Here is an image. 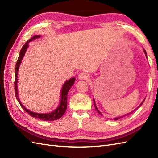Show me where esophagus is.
Instances as JSON below:
<instances>
[{
    "mask_svg": "<svg viewBox=\"0 0 158 158\" xmlns=\"http://www.w3.org/2000/svg\"><path fill=\"white\" fill-rule=\"evenodd\" d=\"M89 75L88 73H85V72H82V73H80L79 75L78 78H79V79L86 80V79H88L89 78Z\"/></svg>",
    "mask_w": 158,
    "mask_h": 158,
    "instance_id": "1",
    "label": "esophagus"
}]
</instances>
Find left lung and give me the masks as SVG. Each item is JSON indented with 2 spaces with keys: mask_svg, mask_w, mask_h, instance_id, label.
<instances>
[{
  "mask_svg": "<svg viewBox=\"0 0 158 158\" xmlns=\"http://www.w3.org/2000/svg\"><path fill=\"white\" fill-rule=\"evenodd\" d=\"M144 52H145V56H147V53H146V51H145V49H144ZM144 101H145V99H144L143 100V101L141 102V104H140V105L138 106V108H139V107H140V106H141L142 105H143V103L144 102ZM94 106H95V108H96V110H97V112H98L99 114H100V115H102V114H101V113H100V111H99V110H98V109H97V107H96V104H95V102H94ZM136 110V109H135ZM132 112H134V110H133V111H132V112H130V113H129V114H131V113H132ZM129 114H126V115H123V116H122V117H115V118H113L114 119V120H117V119H120V118H122V117H123L124 116H126V115H129Z\"/></svg>",
  "mask_w": 158,
  "mask_h": 158,
  "instance_id": "1",
  "label": "left lung"
}]
</instances>
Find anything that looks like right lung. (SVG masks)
Returning <instances> with one entry per match:
<instances>
[{"label": "right lung", "instance_id": "1", "mask_svg": "<svg viewBox=\"0 0 158 158\" xmlns=\"http://www.w3.org/2000/svg\"><path fill=\"white\" fill-rule=\"evenodd\" d=\"M40 37V36L39 35H35L32 37L31 39H29L28 41L26 42L24 45L22 47V48L20 51L19 55L18 57V61H17L16 63V66H15V82H14V86H15V96L17 100H18L19 103L20 104V105L23 108V109L25 110V111L27 112L30 115L33 117H36L37 119H42L43 121H53V120H56L60 119V117H62V116L64 114L66 108H67V94H68V92L69 91V89L71 88V87L74 84L75 81V78H71L70 79L69 81H67L64 83V84L63 85L62 88V91H61V100H60V105L58 106L56 110H53V111L49 113H34L32 111H30L29 110L27 109H26L24 106H23L22 104L20 102V100L18 98V88H17V83H18V70H19V67L20 64H21L22 60L24 56V54L26 53V49L28 48V43L35 40L36 39H38Z\"/></svg>", "mask_w": 158, "mask_h": 158}]
</instances>
